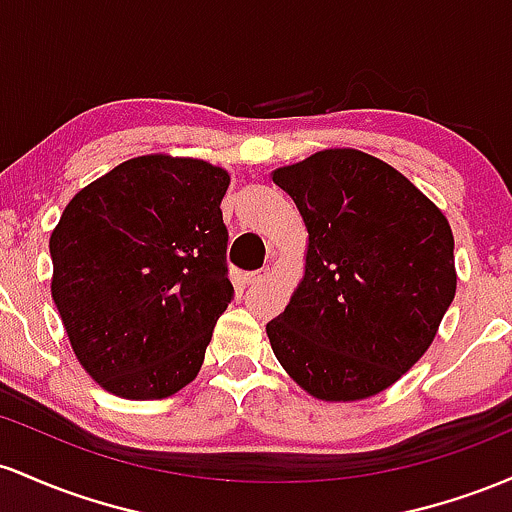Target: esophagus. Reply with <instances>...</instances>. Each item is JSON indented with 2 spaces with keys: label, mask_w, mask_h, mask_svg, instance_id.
I'll return each mask as SVG.
<instances>
[{
  "label": "esophagus",
  "mask_w": 512,
  "mask_h": 512,
  "mask_svg": "<svg viewBox=\"0 0 512 512\" xmlns=\"http://www.w3.org/2000/svg\"><path fill=\"white\" fill-rule=\"evenodd\" d=\"M268 273H271V268H261V271L246 273V275H244V283H246V285H256V283H261L263 278H268Z\"/></svg>",
  "instance_id": "34e87169"
}]
</instances>
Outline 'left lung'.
Segmentation results:
<instances>
[{
  "instance_id": "1",
  "label": "left lung",
  "mask_w": 512,
  "mask_h": 512,
  "mask_svg": "<svg viewBox=\"0 0 512 512\" xmlns=\"http://www.w3.org/2000/svg\"><path fill=\"white\" fill-rule=\"evenodd\" d=\"M309 232L304 278L266 324L287 375L321 401L384 392L421 360L455 300V239L438 205L358 149L280 166Z\"/></svg>"
}]
</instances>
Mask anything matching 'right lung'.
Returning <instances> with one entry per match:
<instances>
[{
    "label": "right lung",
    "mask_w": 512,
    "mask_h": 512,
    "mask_svg": "<svg viewBox=\"0 0 512 512\" xmlns=\"http://www.w3.org/2000/svg\"><path fill=\"white\" fill-rule=\"evenodd\" d=\"M229 174L145 154L82 188L50 234L53 300L106 392L164 399L195 380L232 302L220 203Z\"/></svg>",
    "instance_id": "obj_1"
}]
</instances>
